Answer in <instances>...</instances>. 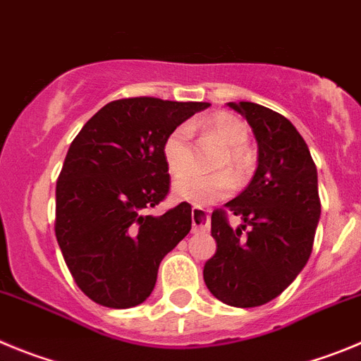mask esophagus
<instances>
[{
    "instance_id": "obj_1",
    "label": "esophagus",
    "mask_w": 361,
    "mask_h": 361,
    "mask_svg": "<svg viewBox=\"0 0 361 361\" xmlns=\"http://www.w3.org/2000/svg\"><path fill=\"white\" fill-rule=\"evenodd\" d=\"M192 230L194 232H207L210 226V217L209 212L203 209V207H197L194 204L192 207Z\"/></svg>"
}]
</instances>
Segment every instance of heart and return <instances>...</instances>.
Segmentation results:
<instances>
[{
    "label": "heart",
    "mask_w": 361,
    "mask_h": 361,
    "mask_svg": "<svg viewBox=\"0 0 361 361\" xmlns=\"http://www.w3.org/2000/svg\"><path fill=\"white\" fill-rule=\"evenodd\" d=\"M191 131L210 136L225 145V157L221 158L219 167H230L237 176H243L252 169V157L245 147L248 142V128L233 113L217 111L214 115L196 120L188 126ZM164 157L171 173L178 174L188 169L194 161V147L190 142V132L187 128H176L169 133L164 144ZM233 181L228 174L207 176L197 171H187L174 181L176 197L190 203H210L232 190Z\"/></svg>",
    "instance_id": "1"
}]
</instances>
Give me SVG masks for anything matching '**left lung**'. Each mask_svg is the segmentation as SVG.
I'll return each mask as SVG.
<instances>
[{
    "mask_svg": "<svg viewBox=\"0 0 361 361\" xmlns=\"http://www.w3.org/2000/svg\"><path fill=\"white\" fill-rule=\"evenodd\" d=\"M228 106L252 128L259 165L226 210L212 212L217 252L204 264L203 279L217 300L255 307L279 297L310 259L320 219L317 165L281 113L253 102ZM228 212L243 219L239 229L229 226Z\"/></svg>",
    "mask_w": 361,
    "mask_h": 361,
    "instance_id": "8db88e82",
    "label": "left lung"
}]
</instances>
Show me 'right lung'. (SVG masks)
Instances as JSON below:
<instances>
[{
  "label": "right lung",
  "instance_id": "add662e5",
  "mask_svg": "<svg viewBox=\"0 0 361 361\" xmlns=\"http://www.w3.org/2000/svg\"><path fill=\"white\" fill-rule=\"evenodd\" d=\"M209 102L133 97L106 104L73 138L55 187V237L86 297L113 310L138 306L161 259L190 232L187 201L147 216L171 187L169 133Z\"/></svg>",
  "mask_w": 361,
  "mask_h": 361
}]
</instances>
